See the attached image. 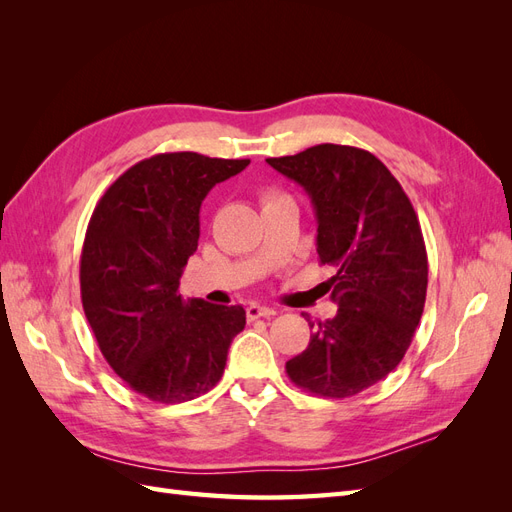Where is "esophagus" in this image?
Returning <instances> with one entry per match:
<instances>
[{
	"mask_svg": "<svg viewBox=\"0 0 512 512\" xmlns=\"http://www.w3.org/2000/svg\"><path fill=\"white\" fill-rule=\"evenodd\" d=\"M245 314L250 320H256V318H269V316H275V309L273 307H265V305H258V303H250L245 309Z\"/></svg>",
	"mask_w": 512,
	"mask_h": 512,
	"instance_id": "1",
	"label": "esophagus"
}]
</instances>
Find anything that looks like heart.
Masks as SVG:
<instances>
[{"label":"heart","mask_w":512,"mask_h":512,"mask_svg":"<svg viewBox=\"0 0 512 512\" xmlns=\"http://www.w3.org/2000/svg\"><path fill=\"white\" fill-rule=\"evenodd\" d=\"M275 198H277V196H273V194H265V196H262V203L267 205V203H271V200H275Z\"/></svg>","instance_id":"1"}]
</instances>
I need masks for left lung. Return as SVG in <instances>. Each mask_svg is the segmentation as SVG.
Segmentation results:
<instances>
[{
    "label": "left lung",
    "mask_w": 512,
    "mask_h": 512,
    "mask_svg": "<svg viewBox=\"0 0 512 512\" xmlns=\"http://www.w3.org/2000/svg\"><path fill=\"white\" fill-rule=\"evenodd\" d=\"M267 162L312 198L318 258L335 269L327 290L337 314L318 322L286 374L314 395L352 397L399 365L423 316L421 224L391 170L365 149L324 143Z\"/></svg>",
    "instance_id": "8db88e82"
}]
</instances>
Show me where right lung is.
<instances>
[{"label":"right lung","instance_id":"1","mask_svg":"<svg viewBox=\"0 0 512 512\" xmlns=\"http://www.w3.org/2000/svg\"><path fill=\"white\" fill-rule=\"evenodd\" d=\"M250 160L158 153L128 168L91 215L81 299L104 359L132 391L181 404L220 382L241 305L183 301L179 282L200 237V205Z\"/></svg>","mask_w":512,"mask_h":512}]
</instances>
